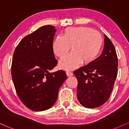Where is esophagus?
<instances>
[{
  "instance_id": "obj_1",
  "label": "esophagus",
  "mask_w": 129,
  "mask_h": 129,
  "mask_svg": "<svg viewBox=\"0 0 129 129\" xmlns=\"http://www.w3.org/2000/svg\"><path fill=\"white\" fill-rule=\"evenodd\" d=\"M66 74H67V76H72V75H73V73H72V72H70V71H67Z\"/></svg>"
}]
</instances>
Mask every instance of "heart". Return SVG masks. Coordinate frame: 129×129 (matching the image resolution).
<instances>
[{
    "label": "heart",
    "instance_id": "b5f03b06",
    "mask_svg": "<svg viewBox=\"0 0 129 129\" xmlns=\"http://www.w3.org/2000/svg\"><path fill=\"white\" fill-rule=\"evenodd\" d=\"M102 35L96 30L85 26L69 27L62 37L57 36L53 42L54 54L62 58L72 47V52L62 59L59 67L64 70H73L82 63L88 64L95 59L103 45Z\"/></svg>",
    "mask_w": 129,
    "mask_h": 129
}]
</instances>
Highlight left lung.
Returning a JSON list of instances; mask_svg holds the SVG:
<instances>
[{"instance_id":"obj_1","label":"left lung","mask_w":129,"mask_h":129,"mask_svg":"<svg viewBox=\"0 0 129 129\" xmlns=\"http://www.w3.org/2000/svg\"><path fill=\"white\" fill-rule=\"evenodd\" d=\"M101 56L73 72L78 81L77 98L87 108L102 106L109 100L118 73V60L113 43L104 35Z\"/></svg>"}]
</instances>
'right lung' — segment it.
<instances>
[{"instance_id":"add662e5","label":"right lung","mask_w":129,"mask_h":129,"mask_svg":"<svg viewBox=\"0 0 129 129\" xmlns=\"http://www.w3.org/2000/svg\"><path fill=\"white\" fill-rule=\"evenodd\" d=\"M56 31L52 25L40 27L24 37L13 53V84L19 98L30 110L50 109L67 79L64 71L50 72L57 63L52 48Z\"/></svg>"}]
</instances>
